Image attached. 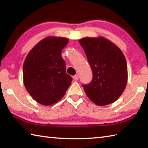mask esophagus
Instances as JSON below:
<instances>
[{
	"label": "esophagus",
	"instance_id": "1",
	"mask_svg": "<svg viewBox=\"0 0 148 148\" xmlns=\"http://www.w3.org/2000/svg\"><path fill=\"white\" fill-rule=\"evenodd\" d=\"M73 79L74 80H76V81H77V80H78V79H79V76L77 74L75 75V76H73Z\"/></svg>",
	"mask_w": 148,
	"mask_h": 148
}]
</instances>
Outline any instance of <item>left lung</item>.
<instances>
[{
    "label": "left lung",
    "mask_w": 148,
    "mask_h": 148,
    "mask_svg": "<svg viewBox=\"0 0 148 148\" xmlns=\"http://www.w3.org/2000/svg\"><path fill=\"white\" fill-rule=\"evenodd\" d=\"M79 42L93 77L89 84L83 85L87 96L98 106L113 103L121 96L127 83V66L123 53L104 37L84 38Z\"/></svg>",
    "instance_id": "1"
}]
</instances>
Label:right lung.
<instances>
[{"instance_id":"right-lung-1","label":"right lung","mask_w":148,"mask_h":148,"mask_svg":"<svg viewBox=\"0 0 148 148\" xmlns=\"http://www.w3.org/2000/svg\"><path fill=\"white\" fill-rule=\"evenodd\" d=\"M69 39L49 36L39 42L27 55L23 72L25 87L30 95L45 106L63 97L72 78L67 74L61 51Z\"/></svg>"}]
</instances>
